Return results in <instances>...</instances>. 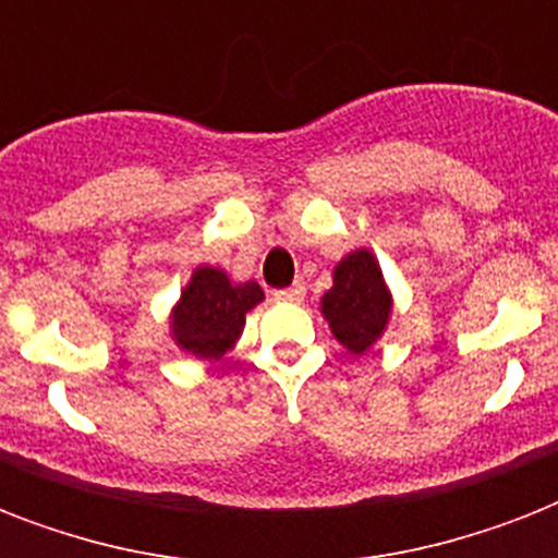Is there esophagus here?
<instances>
[{"label": "esophagus", "mask_w": 558, "mask_h": 558, "mask_svg": "<svg viewBox=\"0 0 558 558\" xmlns=\"http://www.w3.org/2000/svg\"><path fill=\"white\" fill-rule=\"evenodd\" d=\"M304 295H306L304 283H292L289 289H280L278 292L280 301H304Z\"/></svg>", "instance_id": "esophagus-1"}]
</instances>
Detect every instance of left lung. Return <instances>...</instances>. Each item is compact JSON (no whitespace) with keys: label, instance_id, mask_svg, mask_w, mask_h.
Instances as JSON below:
<instances>
[{"label":"left lung","instance_id":"obj_1","mask_svg":"<svg viewBox=\"0 0 558 558\" xmlns=\"http://www.w3.org/2000/svg\"><path fill=\"white\" fill-rule=\"evenodd\" d=\"M322 313L332 336L350 350L365 353L385 332L390 318V292L381 269L367 248L348 254L332 271V289L322 298Z\"/></svg>","mask_w":558,"mask_h":558}]
</instances>
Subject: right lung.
<instances>
[{
    "mask_svg": "<svg viewBox=\"0 0 558 558\" xmlns=\"http://www.w3.org/2000/svg\"><path fill=\"white\" fill-rule=\"evenodd\" d=\"M263 301V289L248 283H231L222 269L199 266L191 283L182 289L173 310V339L182 350L199 359H222L234 348L245 324V313Z\"/></svg>",
    "mask_w": 558,
    "mask_h": 558,
    "instance_id": "1",
    "label": "right lung"
}]
</instances>
